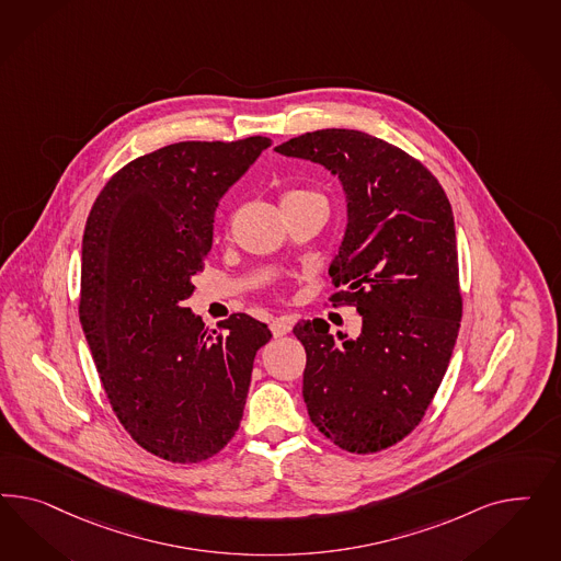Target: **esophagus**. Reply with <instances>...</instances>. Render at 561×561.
<instances>
[{"mask_svg": "<svg viewBox=\"0 0 561 561\" xmlns=\"http://www.w3.org/2000/svg\"><path fill=\"white\" fill-rule=\"evenodd\" d=\"M291 324H294L291 317H279V319H275L272 323L273 337H284V335H288L289 331H291Z\"/></svg>", "mask_w": 561, "mask_h": 561, "instance_id": "1", "label": "esophagus"}]
</instances>
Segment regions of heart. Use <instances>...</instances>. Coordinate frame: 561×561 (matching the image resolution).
<instances>
[{
  "label": "heart",
  "mask_w": 561,
  "mask_h": 561,
  "mask_svg": "<svg viewBox=\"0 0 561 561\" xmlns=\"http://www.w3.org/2000/svg\"><path fill=\"white\" fill-rule=\"evenodd\" d=\"M302 193H305V191H289V193H286V195H284V199H289V197H296V195H302Z\"/></svg>",
  "instance_id": "heart-1"
}]
</instances>
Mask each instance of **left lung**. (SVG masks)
Returning a JSON list of instances; mask_svg holds the SVG:
<instances>
[{"label":"left lung","mask_w":561,"mask_h":561,"mask_svg":"<svg viewBox=\"0 0 561 561\" xmlns=\"http://www.w3.org/2000/svg\"><path fill=\"white\" fill-rule=\"evenodd\" d=\"M275 152L340 179L347 226L329 273L356 306L357 337L298 321L310 422L343 450L378 453L420 424L459 335V256L448 197L422 162L380 137L319 129Z\"/></svg>","instance_id":"1"}]
</instances>
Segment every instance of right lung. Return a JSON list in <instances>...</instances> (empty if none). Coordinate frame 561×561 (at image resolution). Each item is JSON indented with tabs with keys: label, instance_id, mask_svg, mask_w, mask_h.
<instances>
[{
	"label": "right lung",
	"instance_id": "right-lung-1",
	"mask_svg": "<svg viewBox=\"0 0 561 561\" xmlns=\"http://www.w3.org/2000/svg\"><path fill=\"white\" fill-rule=\"evenodd\" d=\"M270 146L255 136L146 153L104 185L85 221L80 323L111 408L156 457L199 462L232 440L256 350L272 340L244 312L209 331L185 306L216 207Z\"/></svg>",
	"mask_w": 561,
	"mask_h": 561
}]
</instances>
